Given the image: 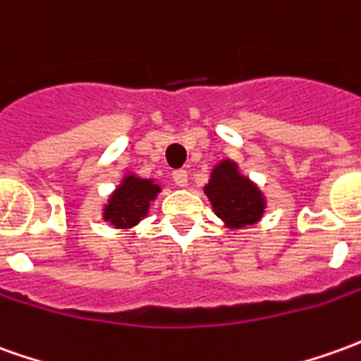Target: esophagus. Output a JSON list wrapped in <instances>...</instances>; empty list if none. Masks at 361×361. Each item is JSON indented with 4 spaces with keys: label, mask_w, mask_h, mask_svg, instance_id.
<instances>
[{
    "label": "esophagus",
    "mask_w": 361,
    "mask_h": 361,
    "mask_svg": "<svg viewBox=\"0 0 361 361\" xmlns=\"http://www.w3.org/2000/svg\"><path fill=\"white\" fill-rule=\"evenodd\" d=\"M172 178L173 181H176V185H180V188H185V185H188L189 176L185 170H176V172L172 173Z\"/></svg>",
    "instance_id": "esophagus-1"
}]
</instances>
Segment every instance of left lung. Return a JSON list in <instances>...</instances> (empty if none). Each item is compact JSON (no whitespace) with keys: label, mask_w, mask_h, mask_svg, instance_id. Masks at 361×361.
Wrapping results in <instances>:
<instances>
[{"label":"left lung","mask_w":361,"mask_h":361,"mask_svg":"<svg viewBox=\"0 0 361 361\" xmlns=\"http://www.w3.org/2000/svg\"><path fill=\"white\" fill-rule=\"evenodd\" d=\"M203 193L215 215L231 231H240L244 226L256 224L268 209V199L258 183L244 176L238 162L231 158H223L213 166Z\"/></svg>","instance_id":"obj_1"}]
</instances>
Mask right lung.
<instances>
[{"label":"right lung","instance_id":"add662e5","mask_svg":"<svg viewBox=\"0 0 361 361\" xmlns=\"http://www.w3.org/2000/svg\"><path fill=\"white\" fill-rule=\"evenodd\" d=\"M162 193V185L154 178H140L125 172L102 207V219L113 228L133 231L150 215V205Z\"/></svg>","mask_w":361,"mask_h":361}]
</instances>
